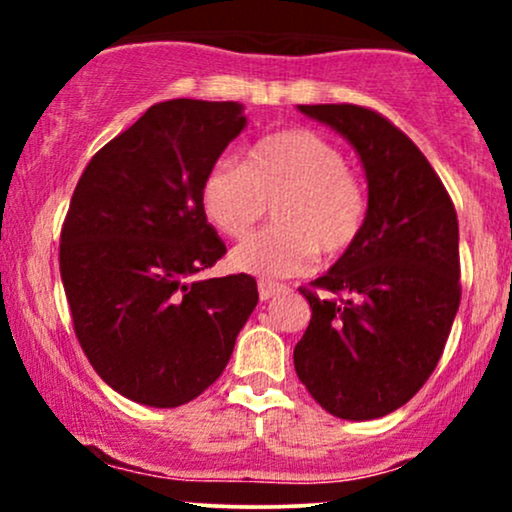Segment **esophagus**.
<instances>
[{
    "label": "esophagus",
    "instance_id": "obj_1",
    "mask_svg": "<svg viewBox=\"0 0 512 512\" xmlns=\"http://www.w3.org/2000/svg\"><path fill=\"white\" fill-rule=\"evenodd\" d=\"M257 291H260L262 301H269V298L279 296L281 291H286V286L274 284V281H267V279H260V281H257Z\"/></svg>",
    "mask_w": 512,
    "mask_h": 512
}]
</instances>
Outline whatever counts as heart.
I'll return each instance as SVG.
<instances>
[{"mask_svg": "<svg viewBox=\"0 0 512 512\" xmlns=\"http://www.w3.org/2000/svg\"><path fill=\"white\" fill-rule=\"evenodd\" d=\"M274 202V223L231 252L238 272L286 279L313 267L317 252L342 255L368 214L363 185L339 149L310 129H284L250 146L245 166L216 161L204 175L202 207L231 238H243Z\"/></svg>", "mask_w": 512, "mask_h": 512, "instance_id": "b5f03b06", "label": "heart"}]
</instances>
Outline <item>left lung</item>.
I'll list each match as a JSON object with an SVG mask.
<instances>
[{
    "label": "left lung",
    "instance_id": "1",
    "mask_svg": "<svg viewBox=\"0 0 512 512\" xmlns=\"http://www.w3.org/2000/svg\"><path fill=\"white\" fill-rule=\"evenodd\" d=\"M354 146L368 182L361 236L313 281L293 349L322 409L370 421L407 404L438 366L460 308V228L443 182L404 132L358 105H298Z\"/></svg>",
    "mask_w": 512,
    "mask_h": 512
}]
</instances>
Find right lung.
<instances>
[{
	"label": "right lung",
	"mask_w": 512,
	"mask_h": 512,
	"mask_svg": "<svg viewBox=\"0 0 512 512\" xmlns=\"http://www.w3.org/2000/svg\"><path fill=\"white\" fill-rule=\"evenodd\" d=\"M245 125L236 101L156 103L76 182L64 293L91 366L132 402L173 409L202 395L260 298L248 274L197 279L226 252L204 214V175Z\"/></svg>",
	"instance_id": "1"
}]
</instances>
